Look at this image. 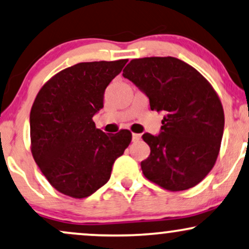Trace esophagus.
I'll use <instances>...</instances> for the list:
<instances>
[{
  "label": "esophagus",
  "mask_w": 249,
  "mask_h": 249,
  "mask_svg": "<svg viewBox=\"0 0 249 249\" xmlns=\"http://www.w3.org/2000/svg\"><path fill=\"white\" fill-rule=\"evenodd\" d=\"M140 138H142V134H139V133H133L132 134L133 142H138V140H140Z\"/></svg>",
  "instance_id": "34e87169"
}]
</instances>
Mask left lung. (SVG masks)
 Masks as SVG:
<instances>
[{"mask_svg": "<svg viewBox=\"0 0 249 249\" xmlns=\"http://www.w3.org/2000/svg\"><path fill=\"white\" fill-rule=\"evenodd\" d=\"M123 76L148 96L151 110L164 111L161 133H145L151 154L145 178L169 191L198 184L213 168L224 132L219 96L198 71L173 56L131 60Z\"/></svg>", "mask_w": 249, "mask_h": 249, "instance_id": "left-lung-1", "label": "left lung"}]
</instances>
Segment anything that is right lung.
Here are the masks:
<instances>
[{"instance_id": "1", "label": "right lung", "mask_w": 249, "mask_h": 249, "mask_svg": "<svg viewBox=\"0 0 249 249\" xmlns=\"http://www.w3.org/2000/svg\"><path fill=\"white\" fill-rule=\"evenodd\" d=\"M126 62H80L53 75L36 96L30 112L32 157L66 196L86 198L106 184L132 140L128 130L104 133L92 121L103 107L104 90Z\"/></svg>"}]
</instances>
